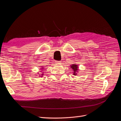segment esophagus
<instances>
[{
	"mask_svg": "<svg viewBox=\"0 0 121 121\" xmlns=\"http://www.w3.org/2000/svg\"><path fill=\"white\" fill-rule=\"evenodd\" d=\"M56 64H60L61 63V61H58V60H56Z\"/></svg>",
	"mask_w": 121,
	"mask_h": 121,
	"instance_id": "obj_1",
	"label": "esophagus"
}]
</instances>
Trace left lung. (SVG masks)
Listing matches in <instances>:
<instances>
[{
	"label": "left lung",
	"instance_id": "1",
	"mask_svg": "<svg viewBox=\"0 0 121 121\" xmlns=\"http://www.w3.org/2000/svg\"><path fill=\"white\" fill-rule=\"evenodd\" d=\"M71 68L73 69V71H74V72H73V74H74V75H76L77 74V72H78L77 71L78 70V67L77 65L73 64L71 65Z\"/></svg>",
	"mask_w": 121,
	"mask_h": 121
}]
</instances>
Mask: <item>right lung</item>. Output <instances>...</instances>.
Instances as JSON below:
<instances>
[{"mask_svg": "<svg viewBox=\"0 0 121 121\" xmlns=\"http://www.w3.org/2000/svg\"><path fill=\"white\" fill-rule=\"evenodd\" d=\"M43 75V74H42V75ZM41 77H42V76H41Z\"/></svg>", "mask_w": 121, "mask_h": 121, "instance_id": "obj_1", "label": "right lung"}]
</instances>
